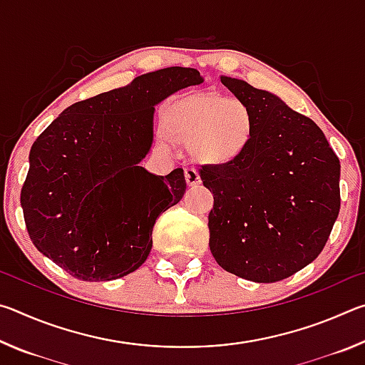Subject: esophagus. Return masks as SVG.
Returning a JSON list of instances; mask_svg holds the SVG:
<instances>
[{
	"mask_svg": "<svg viewBox=\"0 0 365 365\" xmlns=\"http://www.w3.org/2000/svg\"><path fill=\"white\" fill-rule=\"evenodd\" d=\"M185 177H187V183L191 185H197L201 183V177H200V172H197L196 168H188L187 170H185Z\"/></svg>",
	"mask_w": 365,
	"mask_h": 365,
	"instance_id": "esophagus-1",
	"label": "esophagus"
}]
</instances>
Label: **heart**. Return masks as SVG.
Here are the masks:
<instances>
[{
	"mask_svg": "<svg viewBox=\"0 0 365 365\" xmlns=\"http://www.w3.org/2000/svg\"><path fill=\"white\" fill-rule=\"evenodd\" d=\"M250 108L237 98L197 95L177 101L164 113V132L183 145L196 143L202 158L225 163L242 154L252 137Z\"/></svg>",
	"mask_w": 365,
	"mask_h": 365,
	"instance_id": "heart-1",
	"label": "heart"
}]
</instances>
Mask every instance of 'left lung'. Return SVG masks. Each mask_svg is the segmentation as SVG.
Segmentation results:
<instances>
[{"label": "left lung", "mask_w": 365, "mask_h": 365, "mask_svg": "<svg viewBox=\"0 0 365 365\" xmlns=\"http://www.w3.org/2000/svg\"><path fill=\"white\" fill-rule=\"evenodd\" d=\"M250 108L246 150L200 168L212 190L209 248L222 269L274 283L306 267L330 237L339 212V159L324 132L279 96L245 80L220 77Z\"/></svg>", "instance_id": "left-lung-1"}]
</instances>
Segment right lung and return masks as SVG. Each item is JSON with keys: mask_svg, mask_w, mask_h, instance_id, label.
I'll list each match as a JSON object with an SVG mask.
<instances>
[{"mask_svg": "<svg viewBox=\"0 0 365 365\" xmlns=\"http://www.w3.org/2000/svg\"><path fill=\"white\" fill-rule=\"evenodd\" d=\"M202 83L191 67H168L64 109L35 140L21 206L43 256L83 282L132 274L153 248L156 219L187 190L183 169L150 174L154 106Z\"/></svg>", "mask_w": 365, "mask_h": 365, "instance_id": "1", "label": "right lung"}]
</instances>
